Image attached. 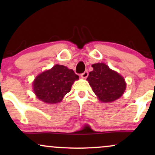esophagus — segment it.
<instances>
[{
	"mask_svg": "<svg viewBox=\"0 0 155 155\" xmlns=\"http://www.w3.org/2000/svg\"><path fill=\"white\" fill-rule=\"evenodd\" d=\"M88 72L87 71H84L83 73V74H81V77L82 78V79H86L87 77L88 76Z\"/></svg>",
	"mask_w": 155,
	"mask_h": 155,
	"instance_id": "obj_1",
	"label": "esophagus"
}]
</instances>
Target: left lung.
I'll list each match as a JSON object with an SVG mask.
<instances>
[{
  "label": "left lung",
  "instance_id": "obj_1",
  "mask_svg": "<svg viewBox=\"0 0 155 155\" xmlns=\"http://www.w3.org/2000/svg\"><path fill=\"white\" fill-rule=\"evenodd\" d=\"M92 66L93 71L87 80L99 101L110 103L120 98L126 89L124 78L105 63H95Z\"/></svg>",
  "mask_w": 155,
  "mask_h": 155
}]
</instances>
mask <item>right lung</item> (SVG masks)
I'll return each mask as SVG.
<instances>
[{
  "label": "right lung",
  "instance_id": "right-lung-1",
  "mask_svg": "<svg viewBox=\"0 0 155 155\" xmlns=\"http://www.w3.org/2000/svg\"><path fill=\"white\" fill-rule=\"evenodd\" d=\"M78 79L79 76L72 69L57 64L35 77L33 91L39 100L47 104H58L71 91L72 84Z\"/></svg>",
  "mask_w": 155,
  "mask_h": 155
}]
</instances>
